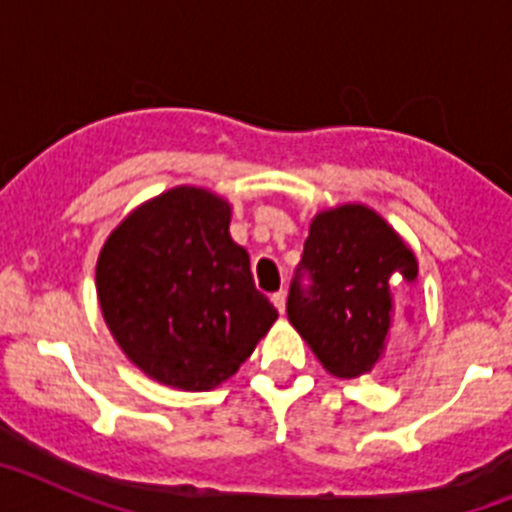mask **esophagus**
Returning a JSON list of instances; mask_svg holds the SVG:
<instances>
[{"mask_svg":"<svg viewBox=\"0 0 512 512\" xmlns=\"http://www.w3.org/2000/svg\"><path fill=\"white\" fill-rule=\"evenodd\" d=\"M271 302H274V307L284 315V307H287V292H284V289L274 292V295H271Z\"/></svg>","mask_w":512,"mask_h":512,"instance_id":"obj_1","label":"esophagus"}]
</instances>
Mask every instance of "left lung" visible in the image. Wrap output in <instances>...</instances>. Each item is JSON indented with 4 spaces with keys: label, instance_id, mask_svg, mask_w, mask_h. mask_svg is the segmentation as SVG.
I'll return each instance as SVG.
<instances>
[{
    "label": "left lung",
    "instance_id": "left-lung-1",
    "mask_svg": "<svg viewBox=\"0 0 512 512\" xmlns=\"http://www.w3.org/2000/svg\"><path fill=\"white\" fill-rule=\"evenodd\" d=\"M300 270L313 284L302 290ZM418 259L400 233L361 202L312 217L302 264L289 287V323L333 377L372 374L387 361L405 320V287Z\"/></svg>",
    "mask_w": 512,
    "mask_h": 512
}]
</instances>
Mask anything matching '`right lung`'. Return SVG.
Returning <instances> with one entry per match:
<instances>
[{"mask_svg": "<svg viewBox=\"0 0 512 512\" xmlns=\"http://www.w3.org/2000/svg\"><path fill=\"white\" fill-rule=\"evenodd\" d=\"M228 228V200L182 184L135 207L99 251L104 323L153 382L215 390L277 320Z\"/></svg>", "mask_w": 512, "mask_h": 512, "instance_id": "right-lung-1", "label": "right lung"}]
</instances>
